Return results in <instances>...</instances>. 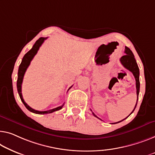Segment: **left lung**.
<instances>
[{
	"mask_svg": "<svg viewBox=\"0 0 155 155\" xmlns=\"http://www.w3.org/2000/svg\"><path fill=\"white\" fill-rule=\"evenodd\" d=\"M124 53H125V55H123V56L121 57V58L120 59L121 63L122 65H123L124 68L126 69H127L128 70L131 71V73L133 74V75L134 76L135 80H136V87H137V101H138V94H139V91H140V81H139V68H138V64L137 63V61H136V59L134 58V55L133 53L130 50V48L125 47V49H124ZM137 104H136V106L134 108L133 111L131 113L132 114L134 112V110L136 108V107L137 105ZM92 114L94 115V116L97 117V115L92 113ZM97 118H99L98 117H97ZM126 117V118H127ZM124 118V119H126ZM100 119V118H99ZM124 119L122 120L117 122H114L113 124H116V123H119L122 121H123Z\"/></svg>",
	"mask_w": 155,
	"mask_h": 155,
	"instance_id": "left-lung-1",
	"label": "left lung"
}]
</instances>
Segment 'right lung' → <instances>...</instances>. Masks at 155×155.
I'll return each mask as SVG.
<instances>
[{
    "mask_svg": "<svg viewBox=\"0 0 155 155\" xmlns=\"http://www.w3.org/2000/svg\"><path fill=\"white\" fill-rule=\"evenodd\" d=\"M47 38H40V39H38V40L36 41V42L35 43V45H33V48H32L28 52H27L26 54L24 55V58H23L22 61L20 64L19 68H18V78H17V91L18 92V94H19L21 100L22 101L23 104H24V106L26 107V108L28 110H30L31 112L34 113V114H51V113H53V112L56 111V110L61 109V108H63V107L64 106V104H63L61 106V107L53 108V109L45 110V111H40V110H35V109H33V108H32L31 107H30L28 105L26 102H25V101L22 96L21 85H22L23 79H24L25 72H26L27 68H28L30 64H31V62L32 60H33L34 56L36 55L37 53H38L39 48H40V47H41V45H42L44 41H45V40H47ZM71 87L72 86H71L70 88H69V90H70Z\"/></svg>",
    "mask_w": 155,
    "mask_h": 155,
    "instance_id": "obj_1",
    "label": "right lung"
}]
</instances>
